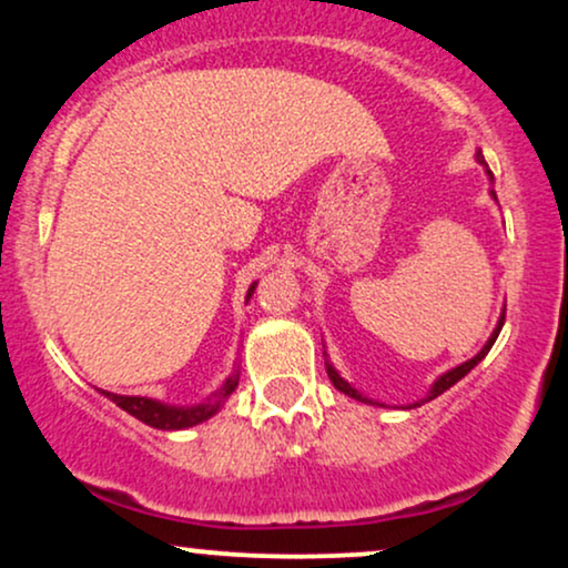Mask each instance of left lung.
<instances>
[{
    "mask_svg": "<svg viewBox=\"0 0 568 568\" xmlns=\"http://www.w3.org/2000/svg\"><path fill=\"white\" fill-rule=\"evenodd\" d=\"M478 162H481V164L486 166V162H484V156H481V151H478ZM486 172H489V170H486ZM489 178H491V172H489ZM491 196H495V199H497V193H495V191H491ZM503 324H505V313H503V316H499V324H497V329H495V332H491L489 343H486V345H484V348H481V353H476V356H473V358H470V362L459 364V366H455V369H452V372H446V375H442V377H438V379H436V383H433V388H430V393H428V398H423V402H433V398H436V396H442V393H444V390H449V388H452V385H455V383H459V379H463L465 375H468V372L473 369V366H476L478 362H481V358L486 356V353H489V351H491V345H495V339H497V335H499V329H503ZM326 375H329V379H332V385H335V388H337V390H343V393H345V396L356 398V402H366V398L362 396V393H358L356 388H351V385H348V383H345V379H343V377H339L335 369H332V364H326Z\"/></svg>",
    "mask_w": 568,
    "mask_h": 568,
    "instance_id": "obj_1",
    "label": "left lung"
}]
</instances>
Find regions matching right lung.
I'll return each mask as SVG.
<instances>
[{
	"label": "right lung",
	"instance_id": "add662e5",
	"mask_svg": "<svg viewBox=\"0 0 568 568\" xmlns=\"http://www.w3.org/2000/svg\"><path fill=\"white\" fill-rule=\"evenodd\" d=\"M252 292H255V284H252L250 292H246V300L252 297ZM236 385H239V377H231L229 383L220 388V393H215V398H210V402H204L199 406H166V404L153 402V398L116 396V393H105V390L103 393L111 398L113 404L122 406L124 412H130L132 417H138L140 423L151 425V428L183 430V428H191V425L204 423V419H210L212 415H215V412L220 409V404H223L225 398L236 390Z\"/></svg>",
	"mask_w": 568,
	"mask_h": 568
}]
</instances>
